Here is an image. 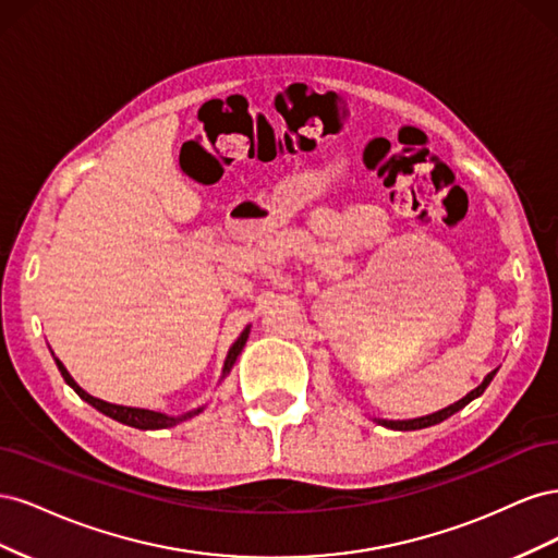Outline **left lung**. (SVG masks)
<instances>
[{"label":"left lung","mask_w":558,"mask_h":558,"mask_svg":"<svg viewBox=\"0 0 558 558\" xmlns=\"http://www.w3.org/2000/svg\"><path fill=\"white\" fill-rule=\"evenodd\" d=\"M496 377V369L494 373H488L486 377H484V381L477 386V388H472V391L465 396V398H461L459 402H453V404H449V408H445V410H437V412H433V414H426V416H418V418H402V421H388V418H375L379 426H384V428H391V430H418V428H428V426H435V424H442L445 418H449L451 414H456L459 410H463L468 402H472L475 398H480L484 391H486V386L492 384V379Z\"/></svg>","instance_id":"8db88e82"}]
</instances>
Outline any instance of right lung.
Instances as JSON below:
<instances>
[{
    "instance_id": "obj_1",
    "label": "right lung",
    "mask_w": 558,
    "mask_h": 558,
    "mask_svg": "<svg viewBox=\"0 0 558 558\" xmlns=\"http://www.w3.org/2000/svg\"><path fill=\"white\" fill-rule=\"evenodd\" d=\"M248 332H251V326H246V328L240 332L238 340H234V342H232V347L228 349V356H226V363H223V373H221V379H218V381H223V379L230 375L232 365L238 363V356H240L242 349H244V344H246V340H248ZM53 359H56V356H53ZM56 365H58V369H60L62 379L74 388L76 396H78L81 400H86L88 404H93V408H95L97 412L107 414L109 418L118 421V424H125V426L140 428V430H162V428H172V426L181 424V421H185V418H193V416H197L202 410L207 408V404H202V408H197V410H191V412H185V414L172 416V414H162V412L144 410V408H128V404L105 402V400H99V398H95V396H90V393L83 391V388L74 381V377H72L70 373H66V367H64L58 359H56Z\"/></svg>"
}]
</instances>
